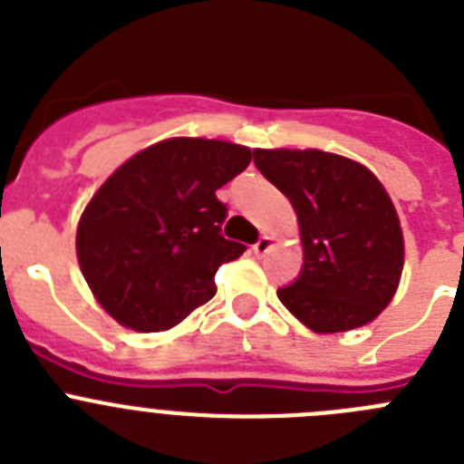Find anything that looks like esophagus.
<instances>
[{"label": "esophagus", "mask_w": 464, "mask_h": 464, "mask_svg": "<svg viewBox=\"0 0 464 464\" xmlns=\"http://www.w3.org/2000/svg\"><path fill=\"white\" fill-rule=\"evenodd\" d=\"M274 248V239L272 237H260V239H257V244L253 246V253H256L257 257H262L265 256V253H269Z\"/></svg>", "instance_id": "34e87169"}]
</instances>
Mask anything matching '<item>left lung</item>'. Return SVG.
<instances>
[{
  "label": "left lung",
  "mask_w": 464,
  "mask_h": 464,
  "mask_svg": "<svg viewBox=\"0 0 464 464\" xmlns=\"http://www.w3.org/2000/svg\"><path fill=\"white\" fill-rule=\"evenodd\" d=\"M253 158L297 213L304 265L276 293L283 306L315 334L374 321L404 269L400 216L383 183L355 160L318 149H256Z\"/></svg>",
  "instance_id": "obj_1"
}]
</instances>
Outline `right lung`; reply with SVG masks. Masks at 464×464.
<instances>
[{
	"label": "right lung",
	"mask_w": 464,
	"mask_h": 464,
	"mask_svg": "<svg viewBox=\"0 0 464 464\" xmlns=\"http://www.w3.org/2000/svg\"><path fill=\"white\" fill-rule=\"evenodd\" d=\"M251 149L174 137L125 160L94 192L76 229L81 272L102 309L137 332L179 325L216 295V272L246 251L220 235L216 190Z\"/></svg>",
	"instance_id": "1"
}]
</instances>
